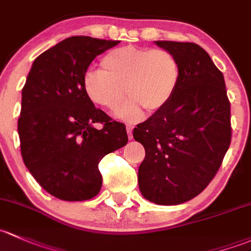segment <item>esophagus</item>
Segmentation results:
<instances>
[{"mask_svg": "<svg viewBox=\"0 0 251 251\" xmlns=\"http://www.w3.org/2000/svg\"><path fill=\"white\" fill-rule=\"evenodd\" d=\"M126 130H127V136H128V139H132V138H133V136H132L133 126H132V125H126Z\"/></svg>", "mask_w": 251, "mask_h": 251, "instance_id": "1", "label": "esophagus"}]
</instances>
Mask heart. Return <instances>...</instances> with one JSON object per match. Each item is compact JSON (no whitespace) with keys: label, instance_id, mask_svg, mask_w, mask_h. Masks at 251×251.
<instances>
[{"label":"heart","instance_id":"1","mask_svg":"<svg viewBox=\"0 0 251 251\" xmlns=\"http://www.w3.org/2000/svg\"><path fill=\"white\" fill-rule=\"evenodd\" d=\"M101 71L84 73L83 89L94 104L117 110L125 100L119 117L137 120L142 108L149 113L162 109L179 85L180 66L166 49L136 48L127 46L108 51L100 62Z\"/></svg>","mask_w":251,"mask_h":251}]
</instances>
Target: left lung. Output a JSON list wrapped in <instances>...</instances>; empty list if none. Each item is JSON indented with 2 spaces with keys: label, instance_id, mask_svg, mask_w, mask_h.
I'll use <instances>...</instances> for the list:
<instances>
[{
  "label": "left lung",
  "instance_id": "8db88e82",
  "mask_svg": "<svg viewBox=\"0 0 251 251\" xmlns=\"http://www.w3.org/2000/svg\"><path fill=\"white\" fill-rule=\"evenodd\" d=\"M180 66V80L162 109L137 125L146 157L138 170L142 195L162 205L180 204L208 186L231 143V107L224 75L199 44L156 41Z\"/></svg>",
  "mask_w": 251,
  "mask_h": 251
}]
</instances>
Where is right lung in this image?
Returning <instances> with one entry per match:
<instances>
[{"mask_svg": "<svg viewBox=\"0 0 251 251\" xmlns=\"http://www.w3.org/2000/svg\"><path fill=\"white\" fill-rule=\"evenodd\" d=\"M119 42L66 38L39 55L26 78L18 120L21 156L37 183L56 199L96 196L102 186L100 161L127 144L125 125L95 107L83 89L92 60Z\"/></svg>", "mask_w": 251, "mask_h": 251, "instance_id": "add662e5", "label": "right lung"}]
</instances>
